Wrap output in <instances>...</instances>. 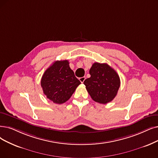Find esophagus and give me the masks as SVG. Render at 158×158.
Segmentation results:
<instances>
[{"instance_id":"obj_1","label":"esophagus","mask_w":158,"mask_h":158,"mask_svg":"<svg viewBox=\"0 0 158 158\" xmlns=\"http://www.w3.org/2000/svg\"><path fill=\"white\" fill-rule=\"evenodd\" d=\"M79 80H80V81H81V83H83L84 81V80H85V77H81V78H79Z\"/></svg>"}]
</instances>
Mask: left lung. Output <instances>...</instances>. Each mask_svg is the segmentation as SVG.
<instances>
[{
  "instance_id": "8db88e82",
  "label": "left lung",
  "mask_w": 158,
  "mask_h": 158,
  "mask_svg": "<svg viewBox=\"0 0 158 158\" xmlns=\"http://www.w3.org/2000/svg\"><path fill=\"white\" fill-rule=\"evenodd\" d=\"M91 77L84 81L92 99L100 104H107L116 97L120 87L117 72L107 64L94 63L89 70Z\"/></svg>"
}]
</instances>
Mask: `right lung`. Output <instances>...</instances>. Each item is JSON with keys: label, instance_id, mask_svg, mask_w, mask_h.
<instances>
[{"label": "right lung", "instance_id": "right-lung-1", "mask_svg": "<svg viewBox=\"0 0 158 158\" xmlns=\"http://www.w3.org/2000/svg\"><path fill=\"white\" fill-rule=\"evenodd\" d=\"M80 84L69 67L68 60L54 62L44 73L41 80L47 98L58 104L70 98Z\"/></svg>", "mask_w": 158, "mask_h": 158}]
</instances>
